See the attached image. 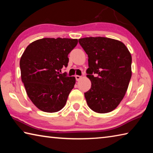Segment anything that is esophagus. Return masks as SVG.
<instances>
[{
  "instance_id": "1",
  "label": "esophagus",
  "mask_w": 153,
  "mask_h": 153,
  "mask_svg": "<svg viewBox=\"0 0 153 153\" xmlns=\"http://www.w3.org/2000/svg\"><path fill=\"white\" fill-rule=\"evenodd\" d=\"M75 77H76V79L77 81H79V80L82 78V76H76Z\"/></svg>"
}]
</instances>
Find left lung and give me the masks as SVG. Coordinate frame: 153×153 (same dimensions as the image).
<instances>
[{"label":"left lung","instance_id":"1","mask_svg":"<svg viewBox=\"0 0 153 153\" xmlns=\"http://www.w3.org/2000/svg\"><path fill=\"white\" fill-rule=\"evenodd\" d=\"M79 43L88 56L87 77L91 88L84 93L94 112L113 111L122 100L131 77V56L123 42L105 37L80 38Z\"/></svg>","mask_w":153,"mask_h":153}]
</instances>
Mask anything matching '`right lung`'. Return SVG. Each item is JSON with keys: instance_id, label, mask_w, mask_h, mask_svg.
Segmentation results:
<instances>
[{"instance_id": "obj_1", "label": "right lung", "mask_w": 153, "mask_h": 153, "mask_svg": "<svg viewBox=\"0 0 153 153\" xmlns=\"http://www.w3.org/2000/svg\"><path fill=\"white\" fill-rule=\"evenodd\" d=\"M77 44V39L46 38L31 43L23 53L19 63L22 82L40 110L55 113L65 105L76 78L60 72L67 67L69 53Z\"/></svg>"}]
</instances>
